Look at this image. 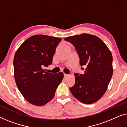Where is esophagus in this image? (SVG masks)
<instances>
[{
  "instance_id": "34e87169",
  "label": "esophagus",
  "mask_w": 127,
  "mask_h": 127,
  "mask_svg": "<svg viewBox=\"0 0 127 127\" xmlns=\"http://www.w3.org/2000/svg\"><path fill=\"white\" fill-rule=\"evenodd\" d=\"M67 77H69V75L68 74H64V77L65 78H66Z\"/></svg>"
}]
</instances>
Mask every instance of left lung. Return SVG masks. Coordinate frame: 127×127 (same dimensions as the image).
I'll list each match as a JSON object with an SVG mask.
<instances>
[{"label": "left lung", "instance_id": "8db88e82", "mask_svg": "<svg viewBox=\"0 0 127 127\" xmlns=\"http://www.w3.org/2000/svg\"><path fill=\"white\" fill-rule=\"evenodd\" d=\"M65 40L73 45L80 58L84 74L75 73V84L70 90L75 98L85 104H91L102 98L112 79V53L103 41L90 34L69 36Z\"/></svg>", "mask_w": 127, "mask_h": 127}]
</instances>
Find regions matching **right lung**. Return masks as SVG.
<instances>
[{
    "instance_id": "obj_1",
    "label": "right lung",
    "mask_w": 127,
    "mask_h": 127,
    "mask_svg": "<svg viewBox=\"0 0 127 127\" xmlns=\"http://www.w3.org/2000/svg\"><path fill=\"white\" fill-rule=\"evenodd\" d=\"M61 40L43 34L33 35L26 40L15 54V83L24 98L32 105L43 106L50 102L63 79L62 72L53 74L42 68L52 64Z\"/></svg>"
}]
</instances>
